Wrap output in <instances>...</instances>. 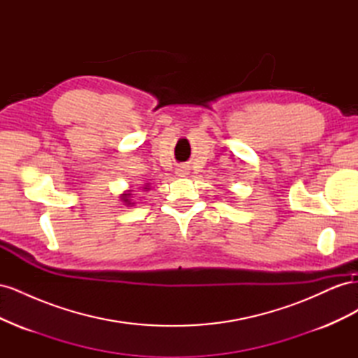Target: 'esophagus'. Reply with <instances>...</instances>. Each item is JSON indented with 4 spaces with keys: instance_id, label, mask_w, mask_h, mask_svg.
I'll return each instance as SVG.
<instances>
[{
    "instance_id": "1",
    "label": "esophagus",
    "mask_w": 358,
    "mask_h": 358,
    "mask_svg": "<svg viewBox=\"0 0 358 358\" xmlns=\"http://www.w3.org/2000/svg\"><path fill=\"white\" fill-rule=\"evenodd\" d=\"M188 166H179V169L176 170V175L178 176H187L188 175Z\"/></svg>"
}]
</instances>
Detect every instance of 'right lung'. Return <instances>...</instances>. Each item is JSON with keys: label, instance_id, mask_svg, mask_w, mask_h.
<instances>
[{"label": "right lung", "instance_id": "add662e5", "mask_svg": "<svg viewBox=\"0 0 358 358\" xmlns=\"http://www.w3.org/2000/svg\"><path fill=\"white\" fill-rule=\"evenodd\" d=\"M145 189H146V188H145Z\"/></svg>", "mask_w": 358, "mask_h": 358}]
</instances>
